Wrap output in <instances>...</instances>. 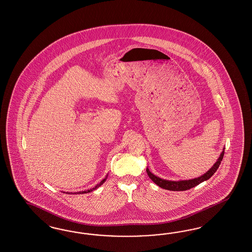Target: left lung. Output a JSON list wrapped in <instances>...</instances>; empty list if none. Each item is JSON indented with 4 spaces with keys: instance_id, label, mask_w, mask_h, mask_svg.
I'll list each match as a JSON object with an SVG mask.
<instances>
[{
    "instance_id": "8db88e82",
    "label": "left lung",
    "mask_w": 252,
    "mask_h": 252,
    "mask_svg": "<svg viewBox=\"0 0 252 252\" xmlns=\"http://www.w3.org/2000/svg\"><path fill=\"white\" fill-rule=\"evenodd\" d=\"M224 150L225 148H223V151L221 152L220 158H218V160L216 163L212 166L211 169L206 171L204 174H202L201 176L197 177V178H193V179H189V180H179V181H171V180H166V179H162L160 177L155 175L154 173H152L149 171V169L147 168L146 171L148 176L151 178L152 181L155 184H157L158 187H160L164 189L167 190H171V191H183V190H188L192 188L198 186L199 184H201L202 182L208 180L212 175L217 171L219 169L222 159H223V156H224Z\"/></svg>"
}]
</instances>
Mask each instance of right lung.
<instances>
[{"label": "right lung", "instance_id": "right-lung-1", "mask_svg": "<svg viewBox=\"0 0 252 252\" xmlns=\"http://www.w3.org/2000/svg\"><path fill=\"white\" fill-rule=\"evenodd\" d=\"M107 178H108V174L106 175V177L102 180V181L99 183V184H97L94 188H93V189H87V190H84V191H79V192H75V193H72V192H67L68 194H84V193H88V192L93 191V190H95L96 189H98L99 187H100L101 185H103V183L107 180Z\"/></svg>", "mask_w": 252, "mask_h": 252}]
</instances>
